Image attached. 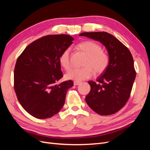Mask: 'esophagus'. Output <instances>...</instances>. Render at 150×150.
I'll use <instances>...</instances> for the list:
<instances>
[{"instance_id":"obj_1","label":"esophagus","mask_w":150,"mask_h":150,"mask_svg":"<svg viewBox=\"0 0 150 150\" xmlns=\"http://www.w3.org/2000/svg\"><path fill=\"white\" fill-rule=\"evenodd\" d=\"M81 83L79 82V81H74V84L75 86H78V85H79Z\"/></svg>"}]
</instances>
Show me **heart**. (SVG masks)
Wrapping results in <instances>:
<instances>
[{
    "label": "heart",
    "mask_w": 150,
    "mask_h": 150,
    "mask_svg": "<svg viewBox=\"0 0 150 150\" xmlns=\"http://www.w3.org/2000/svg\"><path fill=\"white\" fill-rule=\"evenodd\" d=\"M77 47L87 56L84 63L85 66L81 68H74L67 72L66 74V79L75 81H83L91 78L94 72L96 74H100L107 69L110 59L106 52L101 51L100 45L92 40H85L78 44ZM59 61L65 70L70 69L69 48L64 49L61 52Z\"/></svg>",
    "instance_id": "b5f03b06"
}]
</instances>
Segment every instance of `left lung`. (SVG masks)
Segmentation results:
<instances>
[{
  "label": "left lung",
  "mask_w": 150,
  "mask_h": 150,
  "mask_svg": "<svg viewBox=\"0 0 150 150\" xmlns=\"http://www.w3.org/2000/svg\"><path fill=\"white\" fill-rule=\"evenodd\" d=\"M85 36L100 42L108 53L109 65L98 77L96 83L89 81L91 90L86 101L100 115H110L120 110L129 98L136 78L132 55L115 36L105 32L83 33Z\"/></svg>",
  "instance_id": "obj_1"
}]
</instances>
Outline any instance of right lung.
<instances>
[{"label":"right lung","mask_w":150,"mask_h":150,"mask_svg":"<svg viewBox=\"0 0 150 150\" xmlns=\"http://www.w3.org/2000/svg\"><path fill=\"white\" fill-rule=\"evenodd\" d=\"M66 34L46 35L30 44L22 52L14 69V89L22 108L38 119L55 115L64 105L67 89L74 83H56L63 74L60 54L73 43Z\"/></svg>","instance_id":"obj_1"}]
</instances>
